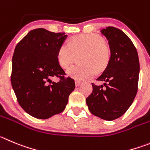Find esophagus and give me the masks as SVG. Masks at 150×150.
Instances as JSON below:
<instances>
[{"label": "esophagus", "instance_id": "obj_1", "mask_svg": "<svg viewBox=\"0 0 150 150\" xmlns=\"http://www.w3.org/2000/svg\"><path fill=\"white\" fill-rule=\"evenodd\" d=\"M81 83V81H75V86H78Z\"/></svg>", "mask_w": 150, "mask_h": 150}]
</instances>
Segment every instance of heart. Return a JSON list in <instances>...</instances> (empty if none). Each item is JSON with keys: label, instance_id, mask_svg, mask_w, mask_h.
<instances>
[{"label": "heart", "instance_id": "obj_1", "mask_svg": "<svg viewBox=\"0 0 150 150\" xmlns=\"http://www.w3.org/2000/svg\"><path fill=\"white\" fill-rule=\"evenodd\" d=\"M83 52L81 58L83 65H74L67 69V75L74 79L84 81L101 72L110 61V52L105 46L102 37L96 34H83L72 38L69 43H64L58 52V63L67 68L75 58V54Z\"/></svg>", "mask_w": 150, "mask_h": 150}]
</instances>
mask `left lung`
<instances>
[{
  "mask_svg": "<svg viewBox=\"0 0 150 150\" xmlns=\"http://www.w3.org/2000/svg\"><path fill=\"white\" fill-rule=\"evenodd\" d=\"M108 40L110 61L97 81L86 102L92 115L106 121L122 116L129 108L138 92L140 64L138 52L129 38L117 28L108 26L100 30Z\"/></svg>",
  "mask_w": 150,
  "mask_h": 150,
  "instance_id": "obj_1",
  "label": "left lung"
}]
</instances>
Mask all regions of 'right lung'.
Returning <instances> with one entry per match:
<instances>
[{"label":"right lung","instance_id":"right-lung-1","mask_svg":"<svg viewBox=\"0 0 150 150\" xmlns=\"http://www.w3.org/2000/svg\"><path fill=\"white\" fill-rule=\"evenodd\" d=\"M67 35L43 28L31 30L15 47L11 83L17 100L26 112L47 119L62 112L75 81L66 77L58 63V52ZM58 77V82L51 81Z\"/></svg>","mask_w":150,"mask_h":150}]
</instances>
